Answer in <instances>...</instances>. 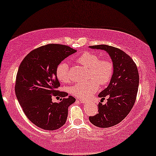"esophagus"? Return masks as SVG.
Masks as SVG:
<instances>
[{"instance_id": "esophagus-1", "label": "esophagus", "mask_w": 156, "mask_h": 156, "mask_svg": "<svg viewBox=\"0 0 156 156\" xmlns=\"http://www.w3.org/2000/svg\"><path fill=\"white\" fill-rule=\"evenodd\" d=\"M78 100H79V101L80 102V103H87V101H86V100H83V99H78Z\"/></svg>"}]
</instances>
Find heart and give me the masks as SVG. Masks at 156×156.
Here are the masks:
<instances>
[{"mask_svg":"<svg viewBox=\"0 0 156 156\" xmlns=\"http://www.w3.org/2000/svg\"><path fill=\"white\" fill-rule=\"evenodd\" d=\"M78 62L89 68L88 80L79 82L72 86L69 92L75 97L87 99L95 93L99 88V83L105 86L109 83L114 74V64L109 58H100L98 54L85 52L78 58ZM56 76L62 83H68L72 80L69 67L67 62H62L56 68Z\"/></svg>","mask_w":156,"mask_h":156,"instance_id":"obj_1","label":"heart"}]
</instances>
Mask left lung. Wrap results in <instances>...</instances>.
Returning a JSON list of instances; mask_svg holds the SVG:
<instances>
[{
  "label": "left lung",
  "instance_id": "obj_1",
  "mask_svg": "<svg viewBox=\"0 0 156 156\" xmlns=\"http://www.w3.org/2000/svg\"><path fill=\"white\" fill-rule=\"evenodd\" d=\"M92 49L104 50L114 64V74L108 87L99 94L107 103L98 104V114L89 117V121L99 128L117 125L127 117L135 103L139 88V76L136 64L126 53L119 48L106 45H93Z\"/></svg>",
  "mask_w": 156,
  "mask_h": 156
}]
</instances>
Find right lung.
Wrapping results in <instances>:
<instances>
[{
    "mask_svg": "<svg viewBox=\"0 0 156 156\" xmlns=\"http://www.w3.org/2000/svg\"><path fill=\"white\" fill-rule=\"evenodd\" d=\"M76 50L63 44H49L33 50L22 61L17 73L15 94L28 119L39 128L54 130L65 124L68 107L76 98L57 89L60 83L56 68ZM53 96L63 97L53 103Z\"/></svg>",
    "mask_w": 156,
    "mask_h": 156,
    "instance_id": "obj_1",
    "label": "right lung"
}]
</instances>
